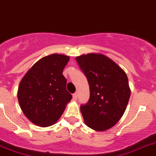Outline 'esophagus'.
<instances>
[{
  "label": "esophagus",
  "instance_id": "esophagus-1",
  "mask_svg": "<svg viewBox=\"0 0 156 156\" xmlns=\"http://www.w3.org/2000/svg\"><path fill=\"white\" fill-rule=\"evenodd\" d=\"M77 96H78V95H77V93H74L73 95V100H77Z\"/></svg>",
  "mask_w": 156,
  "mask_h": 156
}]
</instances>
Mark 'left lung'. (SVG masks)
Returning <instances> with one entry per match:
<instances>
[{"label":"left lung","instance_id":"1","mask_svg":"<svg viewBox=\"0 0 156 156\" xmlns=\"http://www.w3.org/2000/svg\"><path fill=\"white\" fill-rule=\"evenodd\" d=\"M87 77L90 98L80 112L84 123L103 132L116 124L125 112L131 95L125 72L112 59L100 53L76 58Z\"/></svg>","mask_w":156,"mask_h":156}]
</instances>
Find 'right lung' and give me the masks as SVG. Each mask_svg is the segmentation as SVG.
<instances>
[{
  "mask_svg": "<svg viewBox=\"0 0 156 156\" xmlns=\"http://www.w3.org/2000/svg\"><path fill=\"white\" fill-rule=\"evenodd\" d=\"M70 57L52 54L41 58L20 80L17 91L24 115L34 124L48 127L56 123L73 96L66 90L63 70Z\"/></svg>",
  "mask_w": 156,
  "mask_h": 156,
  "instance_id": "right-lung-1",
  "label": "right lung"
}]
</instances>
